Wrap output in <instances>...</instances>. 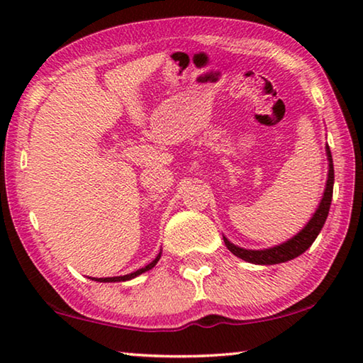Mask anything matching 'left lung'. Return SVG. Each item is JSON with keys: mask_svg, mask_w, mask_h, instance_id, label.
Returning a JSON list of instances; mask_svg holds the SVG:
<instances>
[{"mask_svg": "<svg viewBox=\"0 0 363 363\" xmlns=\"http://www.w3.org/2000/svg\"><path fill=\"white\" fill-rule=\"evenodd\" d=\"M327 155L330 160V169H328V179H327V189H325L323 199L320 201V206L317 208V211L312 219L307 223V225L301 230L298 235H294L291 240L286 243H281L279 247L269 248V250H243L238 248L235 245L230 243L224 237L225 247L232 251L233 255L242 257L243 261L253 262V264H262V266H269V264H279V262H286L290 259H294L299 255H303L304 251L311 247L312 243L318 235V232L322 230V227L327 220L330 205H331V196H333V182H335V169H333V162H331V153L327 147Z\"/></svg>", "mask_w": 363, "mask_h": 363, "instance_id": "8db88e82", "label": "left lung"}]
</instances>
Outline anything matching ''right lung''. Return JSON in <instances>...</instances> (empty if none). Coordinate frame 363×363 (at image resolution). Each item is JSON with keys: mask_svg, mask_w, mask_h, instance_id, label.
Returning <instances> with one entry per match:
<instances>
[{"mask_svg": "<svg viewBox=\"0 0 363 363\" xmlns=\"http://www.w3.org/2000/svg\"><path fill=\"white\" fill-rule=\"evenodd\" d=\"M158 259H160V255H158V256L155 257V259H153L150 264H147L145 267L139 269V270H136V272H133V274L121 275V277H107V279H93V280H96V281H125V280H131V279H134V277H138V275H140L143 272H147V270H150V269L158 262Z\"/></svg>", "mask_w": 363, "mask_h": 363, "instance_id": "right-lung-1", "label": "right lung"}]
</instances>
